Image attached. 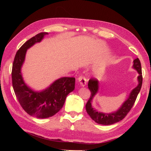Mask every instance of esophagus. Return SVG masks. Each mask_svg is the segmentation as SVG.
Returning a JSON list of instances; mask_svg holds the SVG:
<instances>
[{
	"instance_id": "esophagus-1",
	"label": "esophagus",
	"mask_w": 151,
	"mask_h": 151,
	"mask_svg": "<svg viewBox=\"0 0 151 151\" xmlns=\"http://www.w3.org/2000/svg\"><path fill=\"white\" fill-rule=\"evenodd\" d=\"M78 79V82L79 83L80 85L81 86H85L86 85V83H87V80L85 78V77L83 76H81L79 77V78L77 79Z\"/></svg>"
}]
</instances>
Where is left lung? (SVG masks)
Returning <instances> with one entry per match:
<instances>
[{
    "instance_id": "1",
    "label": "left lung",
    "mask_w": 151,
    "mask_h": 151,
    "mask_svg": "<svg viewBox=\"0 0 151 151\" xmlns=\"http://www.w3.org/2000/svg\"><path fill=\"white\" fill-rule=\"evenodd\" d=\"M133 67L139 73V76L137 77L139 84L132 91L129 98L123 103L119 109L114 113L109 114L103 113L98 112L93 108L92 104H91V102H92L93 97L98 92L99 86L98 81L96 79L91 78L89 79L88 83V88L91 91V96L86 104V109L87 113L95 122L104 125H112L122 120L130 111L132 106H134L138 94L140 91L142 84V74L141 63L138 58H137L134 60Z\"/></svg>"
}]
</instances>
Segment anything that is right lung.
Returning a JSON list of instances; mask_svg holds the SVG:
<instances>
[{
    "label": "right lung",
    "instance_id": "1",
    "mask_svg": "<svg viewBox=\"0 0 151 151\" xmlns=\"http://www.w3.org/2000/svg\"><path fill=\"white\" fill-rule=\"evenodd\" d=\"M46 35V32L37 34L22 45L16 54L12 69V87L18 101L27 113L38 118L55 115L63 107L67 96L75 88L74 77H62L41 92L33 91L24 83L21 69L27 50L40 42Z\"/></svg>",
    "mask_w": 151,
    "mask_h": 151
}]
</instances>
